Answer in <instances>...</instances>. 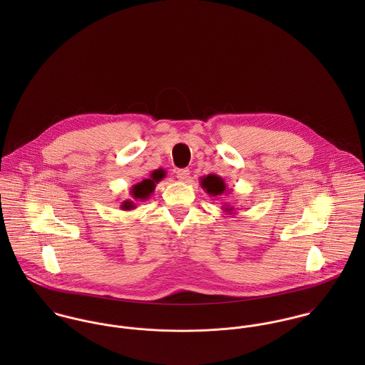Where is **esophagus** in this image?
Here are the masks:
<instances>
[{
	"mask_svg": "<svg viewBox=\"0 0 365 365\" xmlns=\"http://www.w3.org/2000/svg\"><path fill=\"white\" fill-rule=\"evenodd\" d=\"M175 174H177V178L180 180V181H187L188 178H190V170L188 168H181V170H177L175 171Z\"/></svg>",
	"mask_w": 365,
	"mask_h": 365,
	"instance_id": "obj_1",
	"label": "esophagus"
}]
</instances>
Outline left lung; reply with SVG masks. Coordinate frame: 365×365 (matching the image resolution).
<instances>
[{
	"label": "left lung",
	"mask_w": 365,
	"mask_h": 365,
	"mask_svg": "<svg viewBox=\"0 0 365 365\" xmlns=\"http://www.w3.org/2000/svg\"><path fill=\"white\" fill-rule=\"evenodd\" d=\"M200 182H201V187L204 188V191L210 195V197H217V195H222V194H227V188H226V184L223 181L222 177L216 175V174H208V175H204L202 178H200ZM233 207H229V205H225L222 207V210H225L226 213L232 215L233 213Z\"/></svg>",
	"instance_id": "1"
}]
</instances>
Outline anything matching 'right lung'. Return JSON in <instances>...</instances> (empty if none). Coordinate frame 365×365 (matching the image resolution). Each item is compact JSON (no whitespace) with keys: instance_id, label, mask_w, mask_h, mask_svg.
Instances as JSON below:
<instances>
[{"instance_id":"obj_1","label":"right lung","mask_w":365,"mask_h":365,"mask_svg":"<svg viewBox=\"0 0 365 365\" xmlns=\"http://www.w3.org/2000/svg\"><path fill=\"white\" fill-rule=\"evenodd\" d=\"M165 170L163 168H158L150 173V177L143 180L142 182H138L135 184L132 188H130V197L132 200H125L122 204H120V209L122 210H130V209L136 208V204L135 201H146L150 198V195L155 192L156 190L157 182H160L163 178H165Z\"/></svg>"}]
</instances>
